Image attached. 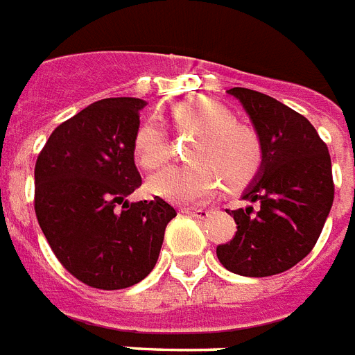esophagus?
Segmentation results:
<instances>
[{
    "label": "esophagus",
    "mask_w": 355,
    "mask_h": 355,
    "mask_svg": "<svg viewBox=\"0 0 355 355\" xmlns=\"http://www.w3.org/2000/svg\"><path fill=\"white\" fill-rule=\"evenodd\" d=\"M182 212L188 214V216H193V218H199V220H205L208 214H210L207 208H184Z\"/></svg>",
    "instance_id": "34e87169"
}]
</instances>
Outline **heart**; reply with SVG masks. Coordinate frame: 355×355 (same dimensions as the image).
<instances>
[{"instance_id":"heart-1","label":"heart","mask_w":355,"mask_h":355,"mask_svg":"<svg viewBox=\"0 0 355 355\" xmlns=\"http://www.w3.org/2000/svg\"><path fill=\"white\" fill-rule=\"evenodd\" d=\"M177 132H193L196 139L188 158L193 164L167 167L148 180L154 196L173 202H196L210 197L220 186L240 189L250 184L262 166V143L255 130L236 123L234 115L218 100L199 98L180 102L171 110ZM135 162L154 171L166 166L171 145L164 126L145 121L134 137Z\"/></svg>"}]
</instances>
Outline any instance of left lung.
Segmentation results:
<instances>
[{
	"instance_id": "8db88e82",
	"label": "left lung",
	"mask_w": 355,
	"mask_h": 355,
	"mask_svg": "<svg viewBox=\"0 0 355 355\" xmlns=\"http://www.w3.org/2000/svg\"><path fill=\"white\" fill-rule=\"evenodd\" d=\"M229 94L245 107L264 156L242 197L259 208L227 210L236 234L216 255L232 274L268 277L296 266L315 248L334 205L331 158L315 126L288 105L251 89L232 87Z\"/></svg>"
}]
</instances>
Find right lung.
<instances>
[{"label": "right lung", "mask_w": 355, "mask_h": 355, "mask_svg": "<svg viewBox=\"0 0 355 355\" xmlns=\"http://www.w3.org/2000/svg\"><path fill=\"white\" fill-rule=\"evenodd\" d=\"M139 98H104L51 132L35 164V214L53 255L76 279L119 291L145 279L177 210L162 197L128 202Z\"/></svg>", "instance_id": "add662e5"}]
</instances>
